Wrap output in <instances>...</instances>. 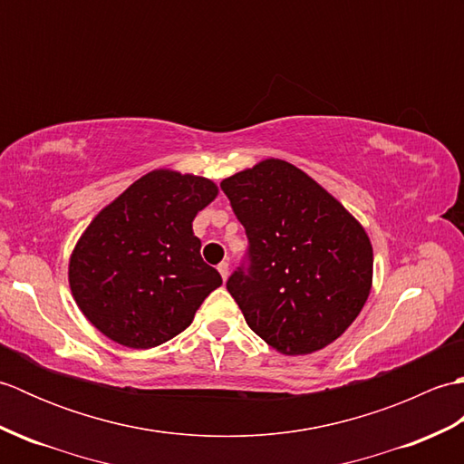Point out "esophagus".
<instances>
[{
	"label": "esophagus",
	"mask_w": 464,
	"mask_h": 464,
	"mask_svg": "<svg viewBox=\"0 0 464 464\" xmlns=\"http://www.w3.org/2000/svg\"><path fill=\"white\" fill-rule=\"evenodd\" d=\"M217 271H219V273H221V277H223V281H227V277H229V263H227V261L219 263V265H217Z\"/></svg>",
	"instance_id": "obj_1"
}]
</instances>
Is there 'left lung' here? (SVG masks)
Masks as SVG:
<instances>
[{
  "label": "left lung",
  "mask_w": 464,
  "mask_h": 464,
  "mask_svg": "<svg viewBox=\"0 0 464 464\" xmlns=\"http://www.w3.org/2000/svg\"><path fill=\"white\" fill-rule=\"evenodd\" d=\"M249 239L227 291L245 321L283 354L327 347L349 329L372 285L362 225L311 177L265 160L221 181Z\"/></svg>",
  "instance_id": "8db88e82"
}]
</instances>
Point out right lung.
<instances>
[{"instance_id":"right-lung-1","label":"right lung","mask_w":464,"mask_h":464,"mask_svg":"<svg viewBox=\"0 0 464 464\" xmlns=\"http://www.w3.org/2000/svg\"><path fill=\"white\" fill-rule=\"evenodd\" d=\"M217 193L205 177L155 169L95 215L69 259V287L107 339L157 347L189 327L223 283L193 235L195 215Z\"/></svg>"}]
</instances>
